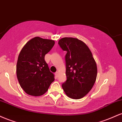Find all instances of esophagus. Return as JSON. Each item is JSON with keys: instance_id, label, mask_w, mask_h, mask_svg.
Segmentation results:
<instances>
[{"instance_id": "esophagus-1", "label": "esophagus", "mask_w": 122, "mask_h": 122, "mask_svg": "<svg viewBox=\"0 0 122 122\" xmlns=\"http://www.w3.org/2000/svg\"><path fill=\"white\" fill-rule=\"evenodd\" d=\"M55 75H56V77H58V75H59V72H57L55 73Z\"/></svg>"}]
</instances>
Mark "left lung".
Listing matches in <instances>:
<instances>
[{
	"label": "left lung",
	"mask_w": 122,
	"mask_h": 122,
	"mask_svg": "<svg viewBox=\"0 0 122 122\" xmlns=\"http://www.w3.org/2000/svg\"><path fill=\"white\" fill-rule=\"evenodd\" d=\"M58 44L66 51L65 56L66 81L62 87L65 94L73 99L84 97L91 90L96 80L97 65L92 52L82 41L64 37Z\"/></svg>",
	"instance_id": "8db88e82"
}]
</instances>
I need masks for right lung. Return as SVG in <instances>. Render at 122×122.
Returning a JSON list of instances; mask_svg holds the SVG:
<instances>
[{
  "mask_svg": "<svg viewBox=\"0 0 122 122\" xmlns=\"http://www.w3.org/2000/svg\"><path fill=\"white\" fill-rule=\"evenodd\" d=\"M54 43L53 40L36 37L20 50L16 64V76L21 88L27 94L41 96L54 81V75L50 71L45 56Z\"/></svg>",
  "mask_w": 122,
  "mask_h": 122,
  "instance_id": "add662e5",
  "label": "right lung"
}]
</instances>
